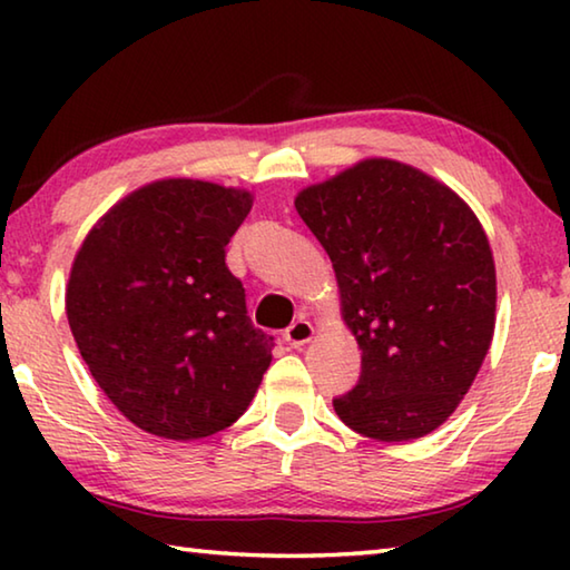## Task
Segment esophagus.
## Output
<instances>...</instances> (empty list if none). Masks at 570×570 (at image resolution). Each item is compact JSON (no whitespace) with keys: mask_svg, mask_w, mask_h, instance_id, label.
<instances>
[{"mask_svg":"<svg viewBox=\"0 0 570 570\" xmlns=\"http://www.w3.org/2000/svg\"><path fill=\"white\" fill-rule=\"evenodd\" d=\"M312 336H314L312 322L296 320V322L284 332V342H286L288 346H292V350H302L304 344L312 342Z\"/></svg>","mask_w":570,"mask_h":570,"instance_id":"34e87169","label":"esophagus"}]
</instances>
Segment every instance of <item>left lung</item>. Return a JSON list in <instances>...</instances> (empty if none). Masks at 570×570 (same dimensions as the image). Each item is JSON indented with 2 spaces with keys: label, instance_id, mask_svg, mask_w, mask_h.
I'll return each mask as SVG.
<instances>
[{
  "label": "left lung",
  "instance_id": "obj_1",
  "mask_svg": "<svg viewBox=\"0 0 570 570\" xmlns=\"http://www.w3.org/2000/svg\"><path fill=\"white\" fill-rule=\"evenodd\" d=\"M296 210L332 258L362 350L336 414L380 442L428 435L493 340L495 264L480 220L448 186L384 158L302 190Z\"/></svg>",
  "mask_w": 570,
  "mask_h": 570
}]
</instances>
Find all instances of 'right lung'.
I'll return each mask as SVG.
<instances>
[{
  "instance_id": "right-lung-1",
  "label": "right lung",
  "mask_w": 570,
  "mask_h": 570,
  "mask_svg": "<svg viewBox=\"0 0 570 570\" xmlns=\"http://www.w3.org/2000/svg\"><path fill=\"white\" fill-rule=\"evenodd\" d=\"M250 193L158 180L120 200L77 250L67 320L95 382L150 435L228 428L272 364L274 336L248 320L226 246Z\"/></svg>"
}]
</instances>
